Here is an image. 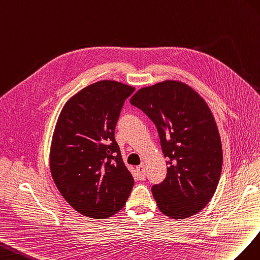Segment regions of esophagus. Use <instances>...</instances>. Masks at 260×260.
Segmentation results:
<instances>
[{"mask_svg":"<svg viewBox=\"0 0 260 260\" xmlns=\"http://www.w3.org/2000/svg\"><path fill=\"white\" fill-rule=\"evenodd\" d=\"M137 170V175H138V179L140 181H143L145 179L146 176V168H145V165H140L136 168Z\"/></svg>","mask_w":260,"mask_h":260,"instance_id":"34e87169","label":"esophagus"}]
</instances>
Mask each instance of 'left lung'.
Instances as JSON below:
<instances>
[{
    "instance_id": "obj_1",
    "label": "left lung",
    "mask_w": 260,
    "mask_h": 260,
    "mask_svg": "<svg viewBox=\"0 0 260 260\" xmlns=\"http://www.w3.org/2000/svg\"><path fill=\"white\" fill-rule=\"evenodd\" d=\"M131 103L155 125L167 158L165 181L151 187L159 210L171 219L194 216L216 191L223 160L208 105L191 87L176 80L139 89Z\"/></svg>"
}]
</instances>
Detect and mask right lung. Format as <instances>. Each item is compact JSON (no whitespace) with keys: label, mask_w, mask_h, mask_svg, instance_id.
Instances as JSON below:
<instances>
[{"label":"right lung","mask_w":260,"mask_h":260,"mask_svg":"<svg viewBox=\"0 0 260 260\" xmlns=\"http://www.w3.org/2000/svg\"><path fill=\"white\" fill-rule=\"evenodd\" d=\"M135 88L100 80L65 103L52 138L50 169L64 199L83 216L106 219L126 204L134 179L114 131Z\"/></svg>","instance_id":"obj_1"}]
</instances>
